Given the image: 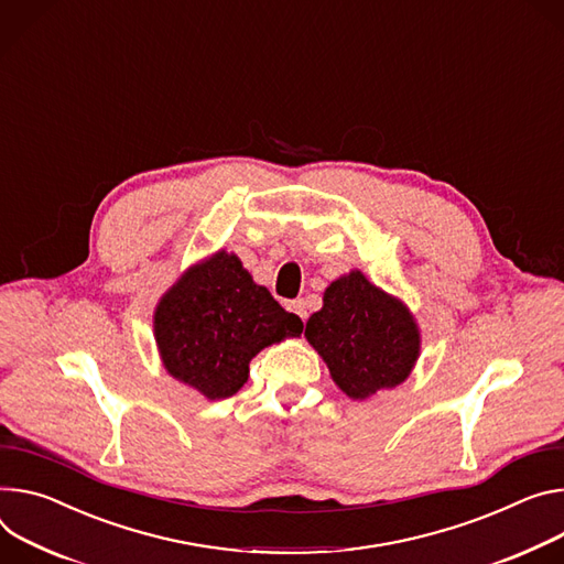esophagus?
Wrapping results in <instances>:
<instances>
[{
	"label": "esophagus",
	"instance_id": "obj_1",
	"mask_svg": "<svg viewBox=\"0 0 564 564\" xmlns=\"http://www.w3.org/2000/svg\"><path fill=\"white\" fill-rule=\"evenodd\" d=\"M288 311H292L294 315H299L303 322L308 319V313H305V301H303V299H294V301H288Z\"/></svg>",
	"mask_w": 564,
	"mask_h": 564
}]
</instances>
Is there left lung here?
I'll use <instances>...</instances> for the list:
<instances>
[{"instance_id":"8db88e82","label":"left lung","mask_w":564,"mask_h":564,"mask_svg":"<svg viewBox=\"0 0 564 564\" xmlns=\"http://www.w3.org/2000/svg\"><path fill=\"white\" fill-rule=\"evenodd\" d=\"M305 339L324 357L335 384L352 400L398 387L421 355L414 315L360 270L326 288L322 311L305 324Z\"/></svg>"}]
</instances>
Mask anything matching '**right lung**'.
<instances>
[{
	"instance_id": "right-lung-1",
	"label": "right lung",
	"mask_w": 564,
	"mask_h": 564,
	"mask_svg": "<svg viewBox=\"0 0 564 564\" xmlns=\"http://www.w3.org/2000/svg\"><path fill=\"white\" fill-rule=\"evenodd\" d=\"M152 324L166 371L209 400L234 395L256 352L303 330L225 249L180 276Z\"/></svg>"
}]
</instances>
